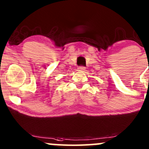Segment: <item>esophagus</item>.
<instances>
[{"label": "esophagus", "mask_w": 149, "mask_h": 149, "mask_svg": "<svg viewBox=\"0 0 149 149\" xmlns=\"http://www.w3.org/2000/svg\"><path fill=\"white\" fill-rule=\"evenodd\" d=\"M78 69L79 71H85V67H84V66H80V67L78 68Z\"/></svg>", "instance_id": "obj_1"}]
</instances>
